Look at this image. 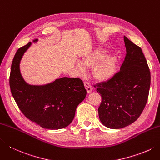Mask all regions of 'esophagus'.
<instances>
[{
	"instance_id": "esophagus-1",
	"label": "esophagus",
	"mask_w": 160,
	"mask_h": 160,
	"mask_svg": "<svg viewBox=\"0 0 160 160\" xmlns=\"http://www.w3.org/2000/svg\"><path fill=\"white\" fill-rule=\"evenodd\" d=\"M84 87H85V88H86V89H87V93H91V92H92L93 88H92V85H91V84H90L89 82H84Z\"/></svg>"
}]
</instances>
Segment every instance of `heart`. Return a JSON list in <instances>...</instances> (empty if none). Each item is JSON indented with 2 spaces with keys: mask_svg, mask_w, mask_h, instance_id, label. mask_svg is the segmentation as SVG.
<instances>
[{
  "mask_svg": "<svg viewBox=\"0 0 160 160\" xmlns=\"http://www.w3.org/2000/svg\"><path fill=\"white\" fill-rule=\"evenodd\" d=\"M108 51L103 48L96 49L87 53L82 58V65L78 62L77 68L80 71L84 67H92L93 76L100 82H107L114 78L118 68V56L115 54L107 55Z\"/></svg>",
  "mask_w": 160,
  "mask_h": 160,
  "instance_id": "heart-1",
  "label": "heart"
}]
</instances>
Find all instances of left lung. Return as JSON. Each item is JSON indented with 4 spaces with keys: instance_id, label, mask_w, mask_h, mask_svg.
Segmentation results:
<instances>
[{
    "instance_id": "8db88e82",
    "label": "left lung",
    "mask_w": 160,
    "mask_h": 160,
    "mask_svg": "<svg viewBox=\"0 0 160 160\" xmlns=\"http://www.w3.org/2000/svg\"><path fill=\"white\" fill-rule=\"evenodd\" d=\"M126 56L110 80L94 86L101 93L98 108L101 123L111 129H121L139 117L148 100L151 72L140 47L124 36Z\"/></svg>"
}]
</instances>
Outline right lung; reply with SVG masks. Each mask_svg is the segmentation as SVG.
<instances>
[{"label":"right lung","instance_id":"1","mask_svg":"<svg viewBox=\"0 0 160 160\" xmlns=\"http://www.w3.org/2000/svg\"><path fill=\"white\" fill-rule=\"evenodd\" d=\"M37 42V39L32 41ZM31 45L30 42L14 55L9 76L12 94L20 110L31 121L48 130L66 128L73 120L78 105L85 98L84 83L80 78L67 77L42 85L27 83L21 73L20 63Z\"/></svg>","mask_w":160,"mask_h":160}]
</instances>
